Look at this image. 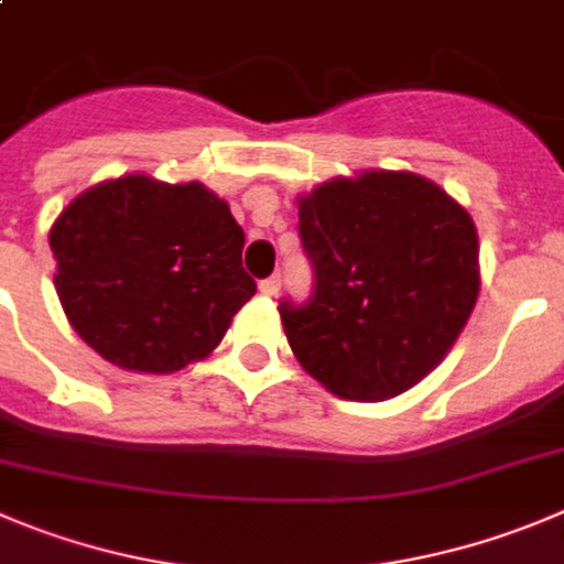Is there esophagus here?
<instances>
[{
	"label": "esophagus",
	"instance_id": "1",
	"mask_svg": "<svg viewBox=\"0 0 564 564\" xmlns=\"http://www.w3.org/2000/svg\"><path fill=\"white\" fill-rule=\"evenodd\" d=\"M258 292L264 294V297H275V294L281 292V275H272L267 278V281L258 283Z\"/></svg>",
	"mask_w": 564,
	"mask_h": 564
}]
</instances>
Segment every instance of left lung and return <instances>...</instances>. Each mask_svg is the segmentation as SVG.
Masks as SVG:
<instances>
[{"label": "left lung", "mask_w": 564, "mask_h": 564, "mask_svg": "<svg viewBox=\"0 0 564 564\" xmlns=\"http://www.w3.org/2000/svg\"><path fill=\"white\" fill-rule=\"evenodd\" d=\"M297 217L314 294L278 312L300 367L345 401H389L423 381L481 289L470 214L429 177L367 170L300 194Z\"/></svg>", "instance_id": "left-lung-1"}]
</instances>
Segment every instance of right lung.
<instances>
[{
	"mask_svg": "<svg viewBox=\"0 0 564 564\" xmlns=\"http://www.w3.org/2000/svg\"><path fill=\"white\" fill-rule=\"evenodd\" d=\"M50 247L72 328L130 372L166 376L210 356L256 294L241 267L245 230L197 181L97 183L61 210Z\"/></svg>",
	"mask_w": 564,
	"mask_h": 564,
	"instance_id": "add662e5",
	"label": "right lung"
}]
</instances>
